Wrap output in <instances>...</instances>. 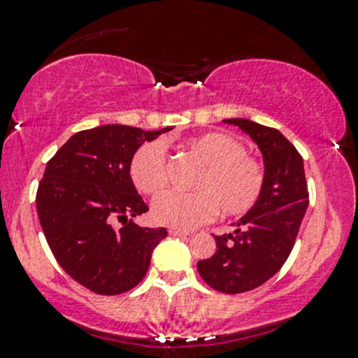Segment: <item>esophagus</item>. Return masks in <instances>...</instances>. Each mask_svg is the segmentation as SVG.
I'll use <instances>...</instances> for the list:
<instances>
[{"label":"esophagus","instance_id":"obj_1","mask_svg":"<svg viewBox=\"0 0 358 358\" xmlns=\"http://www.w3.org/2000/svg\"><path fill=\"white\" fill-rule=\"evenodd\" d=\"M170 235H173V236H188V235H190V231L180 230V228H170Z\"/></svg>","mask_w":358,"mask_h":358}]
</instances>
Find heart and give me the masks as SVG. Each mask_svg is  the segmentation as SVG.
<instances>
[{"label":"heart","instance_id":"obj_1","mask_svg":"<svg viewBox=\"0 0 358 358\" xmlns=\"http://www.w3.org/2000/svg\"><path fill=\"white\" fill-rule=\"evenodd\" d=\"M187 148L203 168L198 171L195 192H165L155 198L152 215L160 225L192 230L210 222L220 210L238 217L252 210L265 187V168L247 155V146L231 135L208 131L187 140ZM130 178L145 195L166 187V153L162 141L143 143L130 160Z\"/></svg>","mask_w":358,"mask_h":358}]
</instances>
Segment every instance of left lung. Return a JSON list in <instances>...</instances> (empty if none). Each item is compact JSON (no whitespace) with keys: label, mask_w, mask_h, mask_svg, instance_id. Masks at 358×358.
Instances as JSON below:
<instances>
[{"label":"left lung","mask_w":358,"mask_h":358,"mask_svg":"<svg viewBox=\"0 0 358 358\" xmlns=\"http://www.w3.org/2000/svg\"><path fill=\"white\" fill-rule=\"evenodd\" d=\"M262 150L265 187L235 234L213 235L217 252L196 264L200 277L222 294H243L264 285L282 268L294 248L308 206L303 158L278 130L230 118Z\"/></svg>","instance_id":"left-lung-1"}]
</instances>
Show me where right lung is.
I'll return each mask as SVG.
<instances>
[{"mask_svg":"<svg viewBox=\"0 0 358 358\" xmlns=\"http://www.w3.org/2000/svg\"><path fill=\"white\" fill-rule=\"evenodd\" d=\"M171 127L145 131L105 124L75 133L46 163L36 192L43 234L59 266L98 295L131 290L148 272L166 228L138 227L148 212L130 178V160L145 141ZM122 222V228L113 222Z\"/></svg>","mask_w":358,"mask_h":358,"instance_id":"1","label":"right lung"}]
</instances>
